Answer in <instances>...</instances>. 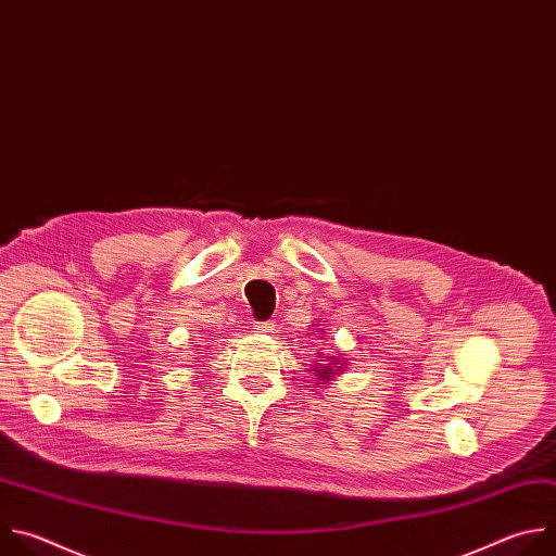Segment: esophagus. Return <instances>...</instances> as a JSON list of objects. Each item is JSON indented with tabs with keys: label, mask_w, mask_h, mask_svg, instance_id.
<instances>
[{
	"label": "esophagus",
	"mask_w": 556,
	"mask_h": 556,
	"mask_svg": "<svg viewBox=\"0 0 556 556\" xmlns=\"http://www.w3.org/2000/svg\"><path fill=\"white\" fill-rule=\"evenodd\" d=\"M256 330H258V332H269V330H274V324H271V321H258V324H256Z\"/></svg>",
	"instance_id": "34e87169"
}]
</instances>
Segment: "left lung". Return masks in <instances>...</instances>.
<instances>
[{
  "label": "left lung",
  "mask_w": 556,
  "mask_h": 556,
  "mask_svg": "<svg viewBox=\"0 0 556 556\" xmlns=\"http://www.w3.org/2000/svg\"><path fill=\"white\" fill-rule=\"evenodd\" d=\"M340 368H342L340 364H324V366H317L315 372H317L319 379L330 381V377H336V370H340Z\"/></svg>",
  "instance_id": "left-lung-1"
}]
</instances>
